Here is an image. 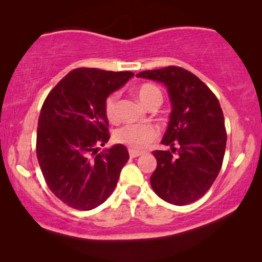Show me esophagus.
Listing matches in <instances>:
<instances>
[{"mask_svg":"<svg viewBox=\"0 0 262 262\" xmlns=\"http://www.w3.org/2000/svg\"><path fill=\"white\" fill-rule=\"evenodd\" d=\"M128 154H130V157H132V159H135V157H138V156L143 155V152H141V151H136V150H134V149L128 150Z\"/></svg>","mask_w":262,"mask_h":262,"instance_id":"1","label":"esophagus"}]
</instances>
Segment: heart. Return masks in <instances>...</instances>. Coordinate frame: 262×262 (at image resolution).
I'll use <instances>...</instances> for the list:
<instances>
[{
	"instance_id": "obj_1",
	"label": "heart",
	"mask_w": 262,
	"mask_h": 262,
	"mask_svg": "<svg viewBox=\"0 0 262 262\" xmlns=\"http://www.w3.org/2000/svg\"><path fill=\"white\" fill-rule=\"evenodd\" d=\"M137 98L146 108L151 103L162 101L161 91L154 84H142L137 89ZM117 101L118 95L112 94L107 98L105 102V113L108 120L114 121L117 119ZM157 137L156 127L151 124H139V125H125L117 130L114 138L118 143L128 146L134 150H143L148 146Z\"/></svg>"
}]
</instances>
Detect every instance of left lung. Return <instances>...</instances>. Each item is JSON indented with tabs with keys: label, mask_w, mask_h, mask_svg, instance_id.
Here are the masks:
<instances>
[{
	"label": "left lung",
	"mask_w": 262,
	"mask_h": 262,
	"mask_svg": "<svg viewBox=\"0 0 262 262\" xmlns=\"http://www.w3.org/2000/svg\"><path fill=\"white\" fill-rule=\"evenodd\" d=\"M136 76L163 83L171 103L169 124L161 141L171 151H152L157 167L150 178L151 187L173 205L195 202L209 191L223 163L227 131L220 101L184 68L166 67Z\"/></svg>",
	"instance_id": "8db88e82"
}]
</instances>
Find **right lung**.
Segmentation results:
<instances>
[{
    "label": "right lung",
    "instance_id": "add662e5",
    "mask_svg": "<svg viewBox=\"0 0 262 262\" xmlns=\"http://www.w3.org/2000/svg\"><path fill=\"white\" fill-rule=\"evenodd\" d=\"M134 76L131 71L78 68L49 93L37 130V157L49 188L76 210L101 205L116 188L128 160L123 144L108 142L105 102Z\"/></svg>",
    "mask_w": 262,
    "mask_h": 262
}]
</instances>
